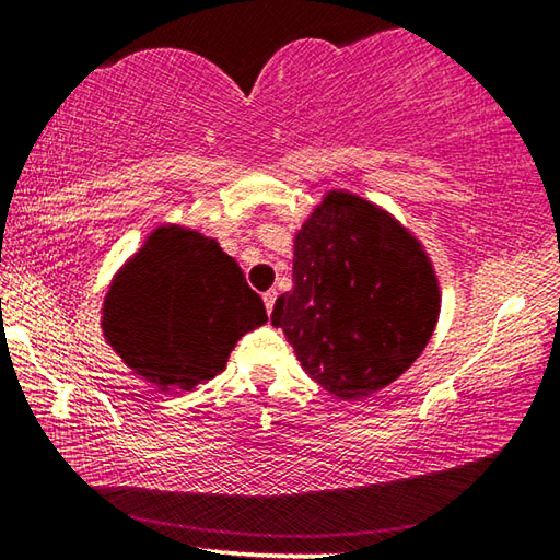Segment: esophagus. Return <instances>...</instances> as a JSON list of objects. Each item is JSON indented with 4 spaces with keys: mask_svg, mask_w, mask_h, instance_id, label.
Here are the masks:
<instances>
[{
    "mask_svg": "<svg viewBox=\"0 0 560 560\" xmlns=\"http://www.w3.org/2000/svg\"><path fill=\"white\" fill-rule=\"evenodd\" d=\"M277 296H279V293H277V289H269L267 293H264V306H267V311H269V314H271V311H273V301H277Z\"/></svg>",
    "mask_w": 560,
    "mask_h": 560,
    "instance_id": "34e87169",
    "label": "esophagus"
}]
</instances>
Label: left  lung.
Segmentation results:
<instances>
[{
    "label": "left lung",
    "mask_w": 560,
    "mask_h": 560,
    "mask_svg": "<svg viewBox=\"0 0 560 560\" xmlns=\"http://www.w3.org/2000/svg\"><path fill=\"white\" fill-rule=\"evenodd\" d=\"M440 281L420 240L346 189H328L293 234V289L273 303L306 375L358 400L397 381L440 318Z\"/></svg>",
    "instance_id": "1"
}]
</instances>
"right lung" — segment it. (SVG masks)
<instances>
[{
	"label": "right lung",
	"mask_w": 560,
	"mask_h": 560,
	"mask_svg": "<svg viewBox=\"0 0 560 560\" xmlns=\"http://www.w3.org/2000/svg\"><path fill=\"white\" fill-rule=\"evenodd\" d=\"M267 308L212 236L160 224L113 277L101 328L132 373L158 390H192L224 371Z\"/></svg>",
	"instance_id": "obj_1"
}]
</instances>
